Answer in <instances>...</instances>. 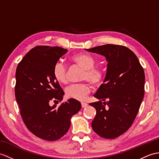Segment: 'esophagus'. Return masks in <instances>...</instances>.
<instances>
[{
  "instance_id": "esophagus-1",
  "label": "esophagus",
  "mask_w": 159,
  "mask_h": 159,
  "mask_svg": "<svg viewBox=\"0 0 159 159\" xmlns=\"http://www.w3.org/2000/svg\"><path fill=\"white\" fill-rule=\"evenodd\" d=\"M81 106H82V108H85L87 106V104L85 102H81Z\"/></svg>"
}]
</instances>
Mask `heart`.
<instances>
[{"mask_svg": "<svg viewBox=\"0 0 159 159\" xmlns=\"http://www.w3.org/2000/svg\"><path fill=\"white\" fill-rule=\"evenodd\" d=\"M71 61L82 68L81 80H86L94 87L100 84L105 76L104 68L100 66H95L96 64L95 58L89 53H78L71 57ZM53 75L59 83L66 84L68 81L67 68L64 63L61 60L57 61L53 69ZM91 92V87L87 83L72 84L66 89V95L69 98L84 100Z\"/></svg>", "mask_w": 159, "mask_h": 159, "instance_id": "obj_1", "label": "heart"}]
</instances>
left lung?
<instances>
[{
	"mask_svg": "<svg viewBox=\"0 0 159 159\" xmlns=\"http://www.w3.org/2000/svg\"><path fill=\"white\" fill-rule=\"evenodd\" d=\"M86 50L104 55L108 61L104 83L94 94L99 101L89 104L96 110L91 126L100 137L114 139L130 128L137 116L144 96V71L125 46L108 44Z\"/></svg>",
	"mask_w": 159,
	"mask_h": 159,
	"instance_id": "obj_1",
	"label": "left lung"
}]
</instances>
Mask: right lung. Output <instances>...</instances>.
<instances>
[{"mask_svg":"<svg viewBox=\"0 0 159 159\" xmlns=\"http://www.w3.org/2000/svg\"><path fill=\"white\" fill-rule=\"evenodd\" d=\"M68 50L59 47L36 46L25 55L16 69L15 94L25 126L47 141L60 139L70 127V119L81 108L80 102L70 99L60 106L64 92L53 75L59 59Z\"/></svg>","mask_w":159,"mask_h":159,"instance_id":"1","label":"right lung"}]
</instances>
